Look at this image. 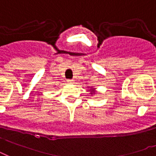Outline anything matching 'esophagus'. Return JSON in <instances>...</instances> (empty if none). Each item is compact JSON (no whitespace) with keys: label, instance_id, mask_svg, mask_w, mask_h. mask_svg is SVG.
<instances>
[{"label":"esophagus","instance_id":"esophagus-1","mask_svg":"<svg viewBox=\"0 0 156 156\" xmlns=\"http://www.w3.org/2000/svg\"><path fill=\"white\" fill-rule=\"evenodd\" d=\"M67 82L70 83V84H73L74 80H67Z\"/></svg>","mask_w":156,"mask_h":156}]
</instances>
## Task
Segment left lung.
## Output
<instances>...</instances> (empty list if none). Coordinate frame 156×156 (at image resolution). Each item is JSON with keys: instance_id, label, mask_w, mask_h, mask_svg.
Listing matches in <instances>:
<instances>
[{"instance_id": "8db88e82", "label": "left lung", "mask_w": 156, "mask_h": 156, "mask_svg": "<svg viewBox=\"0 0 156 156\" xmlns=\"http://www.w3.org/2000/svg\"><path fill=\"white\" fill-rule=\"evenodd\" d=\"M94 90H95V89H94V88H90V91L91 94H93L95 93V92H94Z\"/></svg>"}]
</instances>
